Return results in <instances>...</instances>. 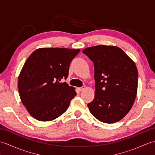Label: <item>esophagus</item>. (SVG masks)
Returning a JSON list of instances; mask_svg holds the SVG:
<instances>
[{"label":"esophagus","mask_w":155,"mask_h":155,"mask_svg":"<svg viewBox=\"0 0 155 155\" xmlns=\"http://www.w3.org/2000/svg\"><path fill=\"white\" fill-rule=\"evenodd\" d=\"M85 88H86V87H85V86H83V87H81V88H78V89H79V91H83V90H84Z\"/></svg>","instance_id":"obj_1"}]
</instances>
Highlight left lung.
<instances>
[{
    "label": "left lung",
    "instance_id": "obj_1",
    "mask_svg": "<svg viewBox=\"0 0 155 155\" xmlns=\"http://www.w3.org/2000/svg\"><path fill=\"white\" fill-rule=\"evenodd\" d=\"M83 53L93 62L95 94L88 103L91 114L103 123L121 120L132 108L138 87L134 62L115 46L98 45Z\"/></svg>",
    "mask_w": 155,
    "mask_h": 155
}]
</instances>
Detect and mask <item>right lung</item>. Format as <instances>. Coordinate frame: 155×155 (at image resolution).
<instances>
[{
    "label": "right lung",
    "mask_w": 155,
    "mask_h": 155,
    "mask_svg": "<svg viewBox=\"0 0 155 155\" xmlns=\"http://www.w3.org/2000/svg\"><path fill=\"white\" fill-rule=\"evenodd\" d=\"M79 49L41 48L29 56L18 77L22 103L32 117L40 121L57 118L67 110L77 93L62 78Z\"/></svg>",
    "instance_id": "obj_1"
}]
</instances>
